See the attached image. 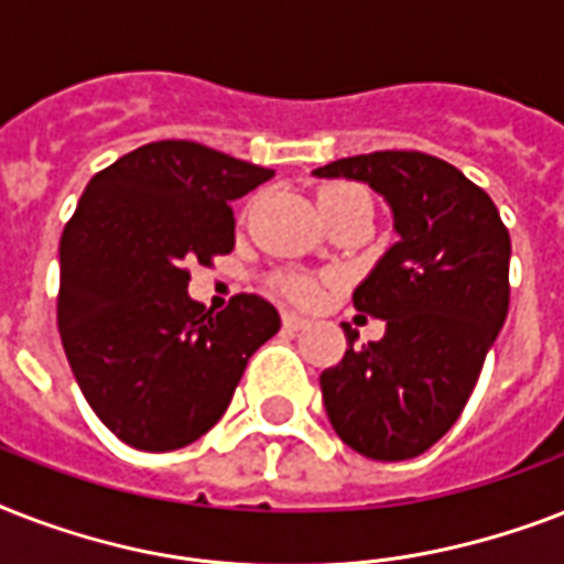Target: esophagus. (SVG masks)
Wrapping results in <instances>:
<instances>
[{"label":"esophagus","instance_id":"esophagus-1","mask_svg":"<svg viewBox=\"0 0 564 564\" xmlns=\"http://www.w3.org/2000/svg\"><path fill=\"white\" fill-rule=\"evenodd\" d=\"M310 325V318L299 316V313H283V327L286 330H304Z\"/></svg>","mask_w":564,"mask_h":564}]
</instances>
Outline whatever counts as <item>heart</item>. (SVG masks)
Returning a JSON list of instances; mask_svg holds the SVG:
<instances>
[{
  "label": "heart",
  "instance_id": "heart-1",
  "mask_svg": "<svg viewBox=\"0 0 564 564\" xmlns=\"http://www.w3.org/2000/svg\"><path fill=\"white\" fill-rule=\"evenodd\" d=\"M362 193L360 187H354V184H330L318 193V204H322V210L330 207L336 202H348V198H360ZM274 290L286 295V299L299 301V304H316L322 290H318L316 281H310V278H301V274H281L278 281H274Z\"/></svg>",
  "mask_w": 564,
  "mask_h": 564
}]
</instances>
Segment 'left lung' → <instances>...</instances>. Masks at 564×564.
Instances as JSON below:
<instances>
[{
    "mask_svg": "<svg viewBox=\"0 0 564 564\" xmlns=\"http://www.w3.org/2000/svg\"><path fill=\"white\" fill-rule=\"evenodd\" d=\"M318 178L366 181L394 213V242L354 292L383 318L377 343L322 371L336 436L357 454L401 463L436 445L463 415L509 313V230L486 189L424 152H371L318 166Z\"/></svg>",
    "mask_w": 564,
    "mask_h": 564,
    "instance_id": "1",
    "label": "left lung"
}]
</instances>
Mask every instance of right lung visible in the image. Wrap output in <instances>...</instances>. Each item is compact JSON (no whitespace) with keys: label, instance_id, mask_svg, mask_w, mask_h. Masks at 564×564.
I'll use <instances>...</instances> for the list:
<instances>
[{"label":"right lung","instance_id":"right-lung-1","mask_svg":"<svg viewBox=\"0 0 564 564\" xmlns=\"http://www.w3.org/2000/svg\"><path fill=\"white\" fill-rule=\"evenodd\" d=\"M274 170L193 140H158L96 172L61 234L57 327L101 424L137 451H175L225 415L248 357L281 330L239 292L213 313L187 263L234 251L230 202Z\"/></svg>","mask_w":564,"mask_h":564}]
</instances>
